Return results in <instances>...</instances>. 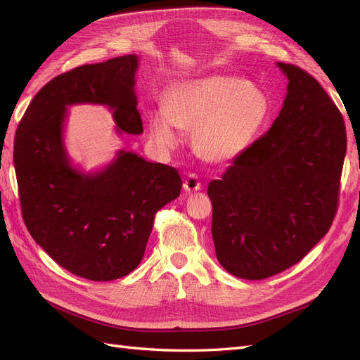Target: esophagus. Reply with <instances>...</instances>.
Returning <instances> with one entry per match:
<instances>
[{
    "label": "esophagus",
    "mask_w": 360,
    "mask_h": 360,
    "mask_svg": "<svg viewBox=\"0 0 360 360\" xmlns=\"http://www.w3.org/2000/svg\"><path fill=\"white\" fill-rule=\"evenodd\" d=\"M183 189L186 191L188 193L200 191L201 189V183H200L198 177L195 176V174H189V176L184 179V181H183Z\"/></svg>",
    "instance_id": "34e87169"
}]
</instances>
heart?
<instances>
[{"instance_id": "heart-1", "label": "heart", "mask_w": 360, "mask_h": 360, "mask_svg": "<svg viewBox=\"0 0 360 360\" xmlns=\"http://www.w3.org/2000/svg\"><path fill=\"white\" fill-rule=\"evenodd\" d=\"M271 115L267 93L252 81L210 75L179 82L150 115V136L162 150H174L181 132H192L195 153L209 163L240 158Z\"/></svg>"}]
</instances>
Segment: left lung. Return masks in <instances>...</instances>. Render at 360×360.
<instances>
[{
	"label": "left lung",
	"instance_id": "left-lung-1",
	"mask_svg": "<svg viewBox=\"0 0 360 360\" xmlns=\"http://www.w3.org/2000/svg\"><path fill=\"white\" fill-rule=\"evenodd\" d=\"M276 66L288 81L279 115L207 189L216 258L242 279L299 263L329 231L347 150L342 115L319 81Z\"/></svg>",
	"mask_w": 360,
	"mask_h": 360
}]
</instances>
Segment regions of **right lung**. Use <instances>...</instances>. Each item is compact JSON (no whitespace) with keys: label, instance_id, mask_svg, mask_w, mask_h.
<instances>
[{"label":"right lung","instance_id":"right-lung-1","mask_svg":"<svg viewBox=\"0 0 360 360\" xmlns=\"http://www.w3.org/2000/svg\"><path fill=\"white\" fill-rule=\"evenodd\" d=\"M135 53L84 64L49 81L36 94L15 136V169L31 237L57 264L91 281L129 275L144 257L155 214L176 200V168L118 150L86 172L64 143L69 106L110 108L117 135H141Z\"/></svg>","mask_w":360,"mask_h":360}]
</instances>
